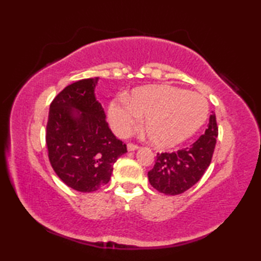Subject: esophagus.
I'll return each instance as SVG.
<instances>
[{"label": "esophagus", "instance_id": "1", "mask_svg": "<svg viewBox=\"0 0 261 261\" xmlns=\"http://www.w3.org/2000/svg\"><path fill=\"white\" fill-rule=\"evenodd\" d=\"M137 149H139V146L136 145V143H132V142L127 143V150L129 151H135Z\"/></svg>", "mask_w": 261, "mask_h": 261}]
</instances>
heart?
<instances>
[{
	"label": "heart",
	"mask_w": 261,
	"mask_h": 261,
	"mask_svg": "<svg viewBox=\"0 0 261 261\" xmlns=\"http://www.w3.org/2000/svg\"><path fill=\"white\" fill-rule=\"evenodd\" d=\"M208 113L207 101L197 93L173 86L138 88L129 99L120 97L112 102L109 118L120 135H127L147 116L149 140L159 148L182 142L199 129Z\"/></svg>",
	"instance_id": "b5f03b06"
}]
</instances>
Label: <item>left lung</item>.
Here are the masks:
<instances>
[{"mask_svg": "<svg viewBox=\"0 0 261 261\" xmlns=\"http://www.w3.org/2000/svg\"><path fill=\"white\" fill-rule=\"evenodd\" d=\"M218 135L219 127L212 113L207 129L190 147L176 152H158L156 164L148 171L151 186L166 195H178L190 190L210 166Z\"/></svg>", "mask_w": 261, "mask_h": 261, "instance_id": "obj_1", "label": "left lung"}]
</instances>
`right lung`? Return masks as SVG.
Returning <instances> with one entry per match:
<instances>
[{
  "label": "right lung",
  "mask_w": 261,
  "mask_h": 261,
  "mask_svg": "<svg viewBox=\"0 0 261 261\" xmlns=\"http://www.w3.org/2000/svg\"><path fill=\"white\" fill-rule=\"evenodd\" d=\"M97 81L85 79L66 86L53 99L47 122L46 145L53 169L66 185L83 193L108 184L114 163L126 152V145L112 134L94 95Z\"/></svg>",
  "instance_id": "obj_1"
}]
</instances>
